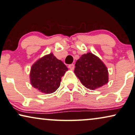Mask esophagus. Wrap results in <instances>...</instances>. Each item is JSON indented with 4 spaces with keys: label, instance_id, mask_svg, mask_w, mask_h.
I'll return each mask as SVG.
<instances>
[{
    "label": "esophagus",
    "instance_id": "34e87169",
    "mask_svg": "<svg viewBox=\"0 0 135 135\" xmlns=\"http://www.w3.org/2000/svg\"><path fill=\"white\" fill-rule=\"evenodd\" d=\"M69 68L70 70H73L74 69V68H75L74 64H70L69 65Z\"/></svg>",
    "mask_w": 135,
    "mask_h": 135
}]
</instances>
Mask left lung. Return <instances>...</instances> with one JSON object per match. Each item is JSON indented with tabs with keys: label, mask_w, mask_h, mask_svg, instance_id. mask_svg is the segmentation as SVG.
Returning a JSON list of instances; mask_svg holds the SVG:
<instances>
[{
	"label": "left lung",
	"mask_w": 135,
	"mask_h": 135,
	"mask_svg": "<svg viewBox=\"0 0 135 135\" xmlns=\"http://www.w3.org/2000/svg\"><path fill=\"white\" fill-rule=\"evenodd\" d=\"M74 72L83 85L91 90L101 87L109 81L106 66L91 52L82 55L76 61Z\"/></svg>",
	"instance_id": "1"
}]
</instances>
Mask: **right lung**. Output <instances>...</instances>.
Returning a JSON list of instances; mask_svg holds the SVG:
<instances>
[{
	"mask_svg": "<svg viewBox=\"0 0 135 135\" xmlns=\"http://www.w3.org/2000/svg\"><path fill=\"white\" fill-rule=\"evenodd\" d=\"M67 70L65 65L51 53L39 59L32 65L30 82L41 93H52L59 88L61 78Z\"/></svg>",
	"mask_w": 135,
	"mask_h": 135,
	"instance_id": "obj_1",
	"label": "right lung"
}]
</instances>
